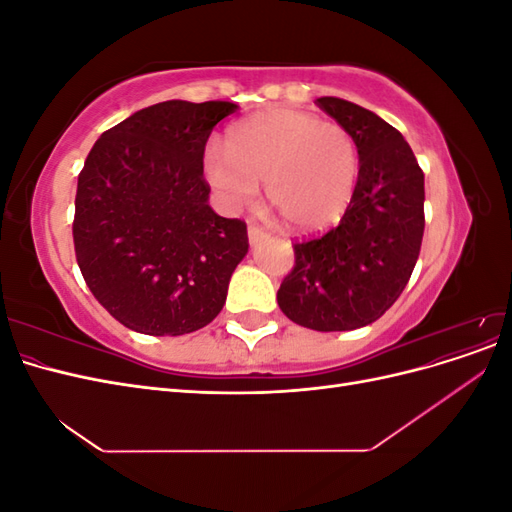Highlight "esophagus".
<instances>
[{
  "mask_svg": "<svg viewBox=\"0 0 512 512\" xmlns=\"http://www.w3.org/2000/svg\"><path fill=\"white\" fill-rule=\"evenodd\" d=\"M247 239H250V245H252V247H256L258 243H262L265 239H269V235H267V232L262 230L260 226L250 224V228H247Z\"/></svg>",
  "mask_w": 512,
  "mask_h": 512,
  "instance_id": "34e87169",
  "label": "esophagus"
}]
</instances>
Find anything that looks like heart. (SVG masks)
Instances as JSON below:
<instances>
[{
  "mask_svg": "<svg viewBox=\"0 0 512 512\" xmlns=\"http://www.w3.org/2000/svg\"><path fill=\"white\" fill-rule=\"evenodd\" d=\"M203 175L228 211L250 207L265 181L269 205L299 232L342 220L356 177L359 151L348 130L303 111H271L247 119L209 145Z\"/></svg>",
  "mask_w": 512,
  "mask_h": 512,
  "instance_id": "heart-1",
  "label": "heart"
}]
</instances>
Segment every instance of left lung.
<instances>
[{"label":"left lung","instance_id":"8db88e82","mask_svg":"<svg viewBox=\"0 0 512 512\" xmlns=\"http://www.w3.org/2000/svg\"><path fill=\"white\" fill-rule=\"evenodd\" d=\"M318 106L350 132L359 177L339 226L294 243V269L277 305L301 327L352 331L367 327L404 292L425 230V175L391 123L333 96Z\"/></svg>","mask_w":512,"mask_h":512}]
</instances>
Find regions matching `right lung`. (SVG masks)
Masks as SVG:
<instances>
[{"label": "right lung", "instance_id": "obj_1", "mask_svg": "<svg viewBox=\"0 0 512 512\" xmlns=\"http://www.w3.org/2000/svg\"><path fill=\"white\" fill-rule=\"evenodd\" d=\"M232 102L168 100L106 130L74 200V252L89 290L123 327L185 335L222 312L247 228L209 207L205 145Z\"/></svg>", "mask_w": 512, "mask_h": 512}]
</instances>
